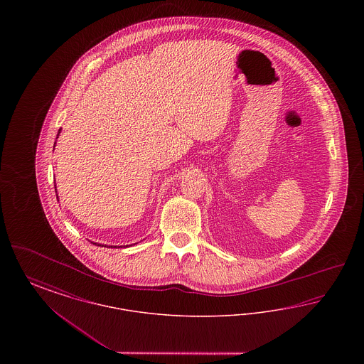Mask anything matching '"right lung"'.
I'll return each instance as SVG.
<instances>
[{
  "mask_svg": "<svg viewBox=\"0 0 364 364\" xmlns=\"http://www.w3.org/2000/svg\"><path fill=\"white\" fill-rule=\"evenodd\" d=\"M60 132H61V128L58 129V135H60ZM58 135H57V138H58ZM54 144H55V141H54ZM54 188H55V187H54ZM57 198H58V196H57ZM98 245H101V244H98ZM102 247H104V245H102ZM105 247H106V245H105ZM110 247H112V245H109V248H110Z\"/></svg>",
  "mask_w": 364,
  "mask_h": 364,
  "instance_id": "1",
  "label": "right lung"
}]
</instances>
